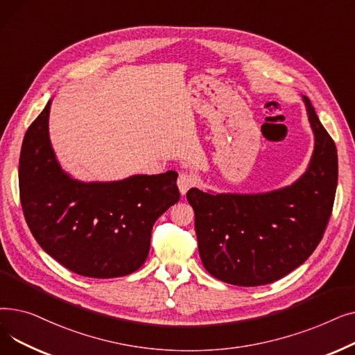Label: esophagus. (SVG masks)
Returning <instances> with one entry per match:
<instances>
[{
  "label": "esophagus",
  "instance_id": "esophagus-1",
  "mask_svg": "<svg viewBox=\"0 0 355 355\" xmlns=\"http://www.w3.org/2000/svg\"><path fill=\"white\" fill-rule=\"evenodd\" d=\"M177 184H178V190H180V193L184 196V194L187 193L191 187H194V184H196V177H194L193 174H190V173H181V174H180V177H178Z\"/></svg>",
  "mask_w": 355,
  "mask_h": 355
}]
</instances>
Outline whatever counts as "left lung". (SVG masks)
Returning a JSON list of instances; mask_svg holds the SVG:
<instances>
[{
  "instance_id": "1",
  "label": "left lung",
  "mask_w": 355,
  "mask_h": 355,
  "mask_svg": "<svg viewBox=\"0 0 355 355\" xmlns=\"http://www.w3.org/2000/svg\"><path fill=\"white\" fill-rule=\"evenodd\" d=\"M302 98L315 148L300 180L262 194L187 193L201 262L218 281L272 284L301 266L324 236L337 191L338 155L311 101Z\"/></svg>"
}]
</instances>
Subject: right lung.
<instances>
[{
	"instance_id": "right-lung-1",
	"label": "right lung",
	"mask_w": 355,
	"mask_h": 355,
	"mask_svg": "<svg viewBox=\"0 0 355 355\" xmlns=\"http://www.w3.org/2000/svg\"><path fill=\"white\" fill-rule=\"evenodd\" d=\"M51 101L24 135L18 182L37 243L69 270L98 279L138 270L157 218L180 200L175 171L82 182L66 174L49 138Z\"/></svg>"
}]
</instances>
